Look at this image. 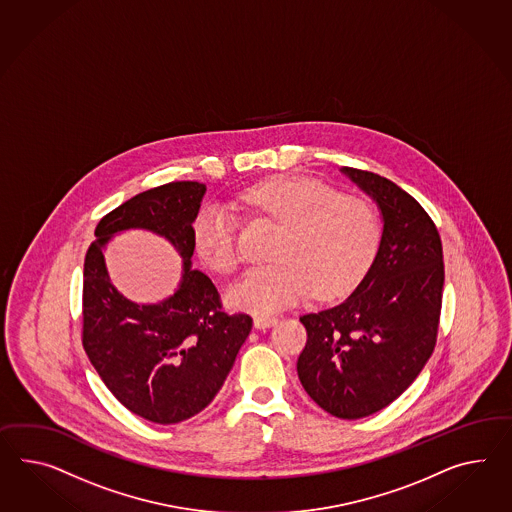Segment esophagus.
<instances>
[{
	"label": "esophagus",
	"mask_w": 512,
	"mask_h": 512,
	"mask_svg": "<svg viewBox=\"0 0 512 512\" xmlns=\"http://www.w3.org/2000/svg\"><path fill=\"white\" fill-rule=\"evenodd\" d=\"M275 315H256L254 317V327L256 328H269L271 325H275Z\"/></svg>",
	"instance_id": "34e87169"
}]
</instances>
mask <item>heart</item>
I'll return each mask as SVG.
<instances>
[{
    "mask_svg": "<svg viewBox=\"0 0 512 512\" xmlns=\"http://www.w3.org/2000/svg\"><path fill=\"white\" fill-rule=\"evenodd\" d=\"M245 206L280 224L273 262L250 267L228 299L254 314H273L312 289L336 299L364 278L379 250L380 221L367 198L340 195L332 185L306 176H275L243 191ZM198 256L228 275L239 263L236 219L211 204L193 226Z\"/></svg>",
    "mask_w": 512,
    "mask_h": 512,
    "instance_id": "b5f03b06",
    "label": "heart"
}]
</instances>
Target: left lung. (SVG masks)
I'll return each instance as SVG.
<instances>
[{"mask_svg":"<svg viewBox=\"0 0 512 512\" xmlns=\"http://www.w3.org/2000/svg\"><path fill=\"white\" fill-rule=\"evenodd\" d=\"M343 172L379 204V252L345 301L302 315L308 340L297 373L328 414L358 420L394 403L431 358L444 254L436 224L416 198L375 172Z\"/></svg>","mask_w":512,"mask_h":512,"instance_id":"obj_1","label":"left lung"}]
</instances>
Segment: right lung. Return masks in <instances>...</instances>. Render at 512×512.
<instances>
[{"label":"right lung","instance_id":"obj_1","mask_svg":"<svg viewBox=\"0 0 512 512\" xmlns=\"http://www.w3.org/2000/svg\"><path fill=\"white\" fill-rule=\"evenodd\" d=\"M204 193V184L171 182L135 195L100 219L85 256L83 349L124 407L161 425L210 405L252 328L250 315L226 314L210 278L191 269ZM128 227L156 231L181 252L185 280L167 302L141 307L110 284L101 247Z\"/></svg>","mask_w":512,"mask_h":512}]
</instances>
